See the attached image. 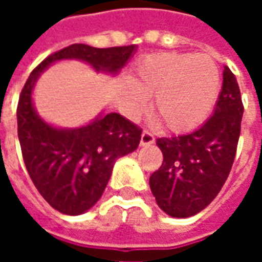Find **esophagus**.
Here are the masks:
<instances>
[{"instance_id":"esophagus-1","label":"esophagus","mask_w":262,"mask_h":262,"mask_svg":"<svg viewBox=\"0 0 262 262\" xmlns=\"http://www.w3.org/2000/svg\"><path fill=\"white\" fill-rule=\"evenodd\" d=\"M154 142H156V139H154V136L150 132H143L142 139H140V146H150V144H153Z\"/></svg>"}]
</instances>
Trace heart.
<instances>
[{"instance_id": "1", "label": "heart", "mask_w": 262, "mask_h": 262, "mask_svg": "<svg viewBox=\"0 0 262 262\" xmlns=\"http://www.w3.org/2000/svg\"><path fill=\"white\" fill-rule=\"evenodd\" d=\"M123 88L126 114L135 118L154 98L156 118L165 129L189 132L208 118L220 90L219 67L208 54L157 53L133 69Z\"/></svg>"}]
</instances>
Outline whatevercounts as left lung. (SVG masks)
<instances>
[{
	"label": "left lung",
	"mask_w": 262,
	"mask_h": 262,
	"mask_svg": "<svg viewBox=\"0 0 262 262\" xmlns=\"http://www.w3.org/2000/svg\"><path fill=\"white\" fill-rule=\"evenodd\" d=\"M243 111L236 77L225 67L213 115L191 133L157 139L164 160L150 177V189L163 212L189 217L220 192L236 157Z\"/></svg>",
	"instance_id": "1"
}]
</instances>
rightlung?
Returning a JSON list of instances; mask_svg holds the SVG:
<instances>
[{"label": "right lung", "instance_id": "right-lung-1", "mask_svg": "<svg viewBox=\"0 0 262 262\" xmlns=\"http://www.w3.org/2000/svg\"><path fill=\"white\" fill-rule=\"evenodd\" d=\"M135 52V45L98 49L75 43L50 54L26 80L16 109L22 157L39 193L60 213H85L101 199L115 161L136 150L142 129L115 112H102L80 127L50 125L33 105L37 78L61 60H80L97 73L116 75Z\"/></svg>", "mask_w": 262, "mask_h": 262}]
</instances>
